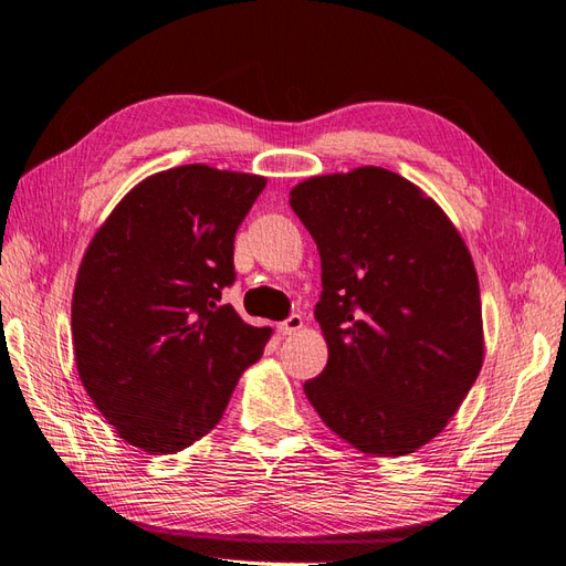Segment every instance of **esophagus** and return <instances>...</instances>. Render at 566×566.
<instances>
[{
    "instance_id": "34e87169",
    "label": "esophagus",
    "mask_w": 566,
    "mask_h": 566,
    "mask_svg": "<svg viewBox=\"0 0 566 566\" xmlns=\"http://www.w3.org/2000/svg\"><path fill=\"white\" fill-rule=\"evenodd\" d=\"M303 327V317L301 315H292V317H286L284 322H280V334H284V336H292V334H296L298 329Z\"/></svg>"
}]
</instances>
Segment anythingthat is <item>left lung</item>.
Listing matches in <instances>:
<instances>
[{
	"label": "left lung",
	"mask_w": 566,
	"mask_h": 566,
	"mask_svg": "<svg viewBox=\"0 0 566 566\" xmlns=\"http://www.w3.org/2000/svg\"><path fill=\"white\" fill-rule=\"evenodd\" d=\"M315 239L329 348L303 391L338 439L398 458L439 436L483 363L479 277L455 224L386 168L317 175L289 191Z\"/></svg>",
	"instance_id": "8db88e82"
}]
</instances>
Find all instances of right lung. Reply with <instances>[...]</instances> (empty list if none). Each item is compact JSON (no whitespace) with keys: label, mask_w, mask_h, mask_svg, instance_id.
<instances>
[{"label":"right lung","mask_w":566,"mask_h":566,"mask_svg":"<svg viewBox=\"0 0 566 566\" xmlns=\"http://www.w3.org/2000/svg\"><path fill=\"white\" fill-rule=\"evenodd\" d=\"M265 177L191 164L125 193L83 255L71 327L80 381L120 439L170 455L211 431L270 327L218 305Z\"/></svg>","instance_id":"1"}]
</instances>
